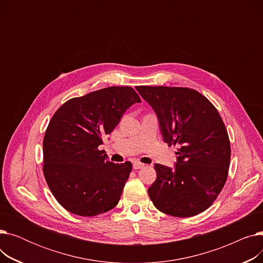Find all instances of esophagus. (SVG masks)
<instances>
[{
    "mask_svg": "<svg viewBox=\"0 0 263 263\" xmlns=\"http://www.w3.org/2000/svg\"><path fill=\"white\" fill-rule=\"evenodd\" d=\"M143 167H145V164H143V163H141L139 161H135L133 163V168L134 170H140V168H143Z\"/></svg>",
    "mask_w": 263,
    "mask_h": 263,
    "instance_id": "obj_1",
    "label": "esophagus"
}]
</instances>
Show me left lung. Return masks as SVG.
Returning <instances> with one entry per match:
<instances>
[{"label":"left lung","mask_w":263,"mask_h":263,"mask_svg":"<svg viewBox=\"0 0 263 263\" xmlns=\"http://www.w3.org/2000/svg\"><path fill=\"white\" fill-rule=\"evenodd\" d=\"M155 109L165 143L177 146L174 170L156 164L157 179L148 189L155 206L176 217L197 215L223 190L230 164L227 129L215 106L187 87L136 86Z\"/></svg>","instance_id":"obj_1"}]
</instances>
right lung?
<instances>
[{"instance_id":"add662e5","label":"right lung","mask_w":263,"mask_h":263,"mask_svg":"<svg viewBox=\"0 0 263 263\" xmlns=\"http://www.w3.org/2000/svg\"><path fill=\"white\" fill-rule=\"evenodd\" d=\"M140 96L130 86H110L66 101L52 116L44 137L43 171L64 209L95 216L117 205L132 164L109 162L102 139Z\"/></svg>"}]
</instances>
